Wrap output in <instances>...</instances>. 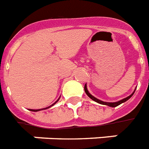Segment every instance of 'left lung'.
<instances>
[{"label": "left lung", "mask_w": 149, "mask_h": 149, "mask_svg": "<svg viewBox=\"0 0 149 149\" xmlns=\"http://www.w3.org/2000/svg\"><path fill=\"white\" fill-rule=\"evenodd\" d=\"M84 91H85V93L87 94V95H88L90 99H91V100H93V101H95V102H98V103H100V104H102V105L108 106V107H118V106L120 105V104H122V102H126L128 100H130L131 97L133 96V95L134 94V92H135V91H136V88L134 89V91H133V92L130 95H129V96L125 98V99H123V100H119V101H118V102H103V101H102V100H100L99 99H96L95 97H94L92 95L90 94V92H89L88 88H87V84H85V85H84Z\"/></svg>", "instance_id": "1"}]
</instances>
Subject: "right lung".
<instances>
[{
	"instance_id": "1",
	"label": "right lung",
	"mask_w": 149,
	"mask_h": 149,
	"mask_svg": "<svg viewBox=\"0 0 149 149\" xmlns=\"http://www.w3.org/2000/svg\"><path fill=\"white\" fill-rule=\"evenodd\" d=\"M58 100H59V99H58V100H57V101H56V102H55L54 103H53L52 105H51V106H49V107H46V108H43V109H37V110H32V109H30L29 111H35V112H37V111H42V110H46V109H48V108H49V107H52V106H54V105L55 103H56V102H58Z\"/></svg>"
}]
</instances>
